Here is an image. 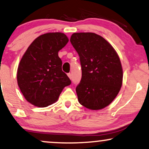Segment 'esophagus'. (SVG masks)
<instances>
[{
	"label": "esophagus",
	"instance_id": "34e87169",
	"mask_svg": "<svg viewBox=\"0 0 149 149\" xmlns=\"http://www.w3.org/2000/svg\"><path fill=\"white\" fill-rule=\"evenodd\" d=\"M67 75H68V77H69V79H71V78H72V74H71L70 73H68V74H67Z\"/></svg>",
	"mask_w": 149,
	"mask_h": 149
}]
</instances>
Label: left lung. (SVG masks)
I'll use <instances>...</instances> for the list:
<instances>
[{
    "label": "left lung",
    "instance_id": "obj_1",
    "mask_svg": "<svg viewBox=\"0 0 149 149\" xmlns=\"http://www.w3.org/2000/svg\"><path fill=\"white\" fill-rule=\"evenodd\" d=\"M70 42L79 54L82 78L76 88L78 101L92 110L107 107L121 89L123 70L117 52L101 36L74 33Z\"/></svg>",
    "mask_w": 149,
    "mask_h": 149
}]
</instances>
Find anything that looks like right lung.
Segmentation results:
<instances>
[{
	"label": "right lung",
	"instance_id": "add662e5",
	"mask_svg": "<svg viewBox=\"0 0 149 149\" xmlns=\"http://www.w3.org/2000/svg\"><path fill=\"white\" fill-rule=\"evenodd\" d=\"M68 38L60 32L47 33L34 40L28 47L17 68V83L25 100L44 107L58 100L71 81L62 70L58 52Z\"/></svg>",
	"mask_w": 149,
	"mask_h": 149
}]
</instances>
